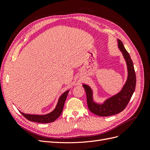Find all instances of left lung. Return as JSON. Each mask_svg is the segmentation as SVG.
Listing matches in <instances>:
<instances>
[{
	"mask_svg": "<svg viewBox=\"0 0 150 150\" xmlns=\"http://www.w3.org/2000/svg\"><path fill=\"white\" fill-rule=\"evenodd\" d=\"M117 43L118 47L122 52L126 62L128 68V78L121 91L115 96L106 99L103 104H98L93 101L92 89L88 85H83L86 91L89 110L98 116H112L123 111L128 105L135 89L137 79L133 61L121 40H117Z\"/></svg>",
	"mask_w": 150,
	"mask_h": 150,
	"instance_id": "8db88e82",
	"label": "left lung"
}]
</instances>
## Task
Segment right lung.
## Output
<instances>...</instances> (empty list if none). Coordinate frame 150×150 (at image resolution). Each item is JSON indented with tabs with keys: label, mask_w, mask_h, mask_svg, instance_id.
<instances>
[{
	"label": "right lung",
	"mask_w": 150,
	"mask_h": 150,
	"mask_svg": "<svg viewBox=\"0 0 150 150\" xmlns=\"http://www.w3.org/2000/svg\"><path fill=\"white\" fill-rule=\"evenodd\" d=\"M68 93H69V90L64 92L61 95L59 99L56 108L51 112L49 113V114L44 115H36L25 114V113L22 112H21V113L27 120H28L30 121L39 122V123H49V122H52L55 121L57 118H58L59 116L62 113L63 107H64V103L66 101Z\"/></svg>",
	"instance_id": "add662e5"
}]
</instances>
